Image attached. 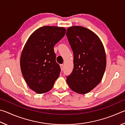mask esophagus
Returning a JSON list of instances; mask_svg holds the SVG:
<instances>
[{"instance_id": "esophagus-1", "label": "esophagus", "mask_w": 125, "mask_h": 125, "mask_svg": "<svg viewBox=\"0 0 125 125\" xmlns=\"http://www.w3.org/2000/svg\"><path fill=\"white\" fill-rule=\"evenodd\" d=\"M60 67H61V71H63V70H64V65L63 64L60 65Z\"/></svg>"}]
</instances>
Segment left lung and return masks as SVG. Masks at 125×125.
Wrapping results in <instances>:
<instances>
[{
	"mask_svg": "<svg viewBox=\"0 0 125 125\" xmlns=\"http://www.w3.org/2000/svg\"><path fill=\"white\" fill-rule=\"evenodd\" d=\"M66 36L73 52V70L66 81L72 90L86 94L101 81L106 68L103 44L97 34L86 27L73 26Z\"/></svg>",
	"mask_w": 125,
	"mask_h": 125,
	"instance_id": "8db88e82",
	"label": "left lung"
}]
</instances>
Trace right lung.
<instances>
[{
	"instance_id": "1",
	"label": "right lung",
	"mask_w": 125,
	"mask_h": 125,
	"mask_svg": "<svg viewBox=\"0 0 125 125\" xmlns=\"http://www.w3.org/2000/svg\"><path fill=\"white\" fill-rule=\"evenodd\" d=\"M64 27L46 26L36 30L22 51L20 67L30 88L38 94L47 92L60 75L54 47L65 36Z\"/></svg>"
}]
</instances>
